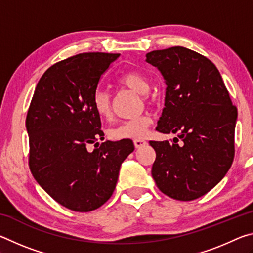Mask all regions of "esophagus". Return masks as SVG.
Here are the masks:
<instances>
[{
    "label": "esophagus",
    "mask_w": 253,
    "mask_h": 253,
    "mask_svg": "<svg viewBox=\"0 0 253 253\" xmlns=\"http://www.w3.org/2000/svg\"><path fill=\"white\" fill-rule=\"evenodd\" d=\"M134 144H135V147L136 148H142L143 146H145V145L147 144L146 140L144 139H134Z\"/></svg>",
    "instance_id": "34e87169"
}]
</instances>
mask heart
Wrapping results in <instances>:
<instances>
[{
    "label": "heart",
    "instance_id": "1",
    "mask_svg": "<svg viewBox=\"0 0 253 253\" xmlns=\"http://www.w3.org/2000/svg\"><path fill=\"white\" fill-rule=\"evenodd\" d=\"M119 83L126 85L139 95H146L151 87L148 78L139 71H128L119 77ZM92 106L96 114L100 118H109L111 115V104L108 93L102 90H97L93 93ZM152 118L148 115L128 119L114 127L110 130V137L113 139H139L146 135Z\"/></svg>",
    "mask_w": 253,
    "mask_h": 253
}]
</instances>
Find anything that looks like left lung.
<instances>
[{
  "label": "left lung",
  "instance_id": "8db88e82",
  "mask_svg": "<svg viewBox=\"0 0 253 253\" xmlns=\"http://www.w3.org/2000/svg\"><path fill=\"white\" fill-rule=\"evenodd\" d=\"M146 62L160 70L166 84L156 129L182 140L149 142L156 152L152 176L169 198L199 199L232 165L237 108L217 68L202 54L173 46L148 52Z\"/></svg>",
  "mask_w": 253,
  "mask_h": 253
}]
</instances>
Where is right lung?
<instances>
[{
  "instance_id": "add662e5",
  "label": "right lung",
  "mask_w": 253,
  "mask_h": 253,
  "mask_svg": "<svg viewBox=\"0 0 253 253\" xmlns=\"http://www.w3.org/2000/svg\"><path fill=\"white\" fill-rule=\"evenodd\" d=\"M119 53L88 52L50 67L38 83L27 115L29 165L51 198L76 212H90L113 195L131 139L102 142L92 97ZM95 145L93 151H88Z\"/></svg>"
}]
</instances>
